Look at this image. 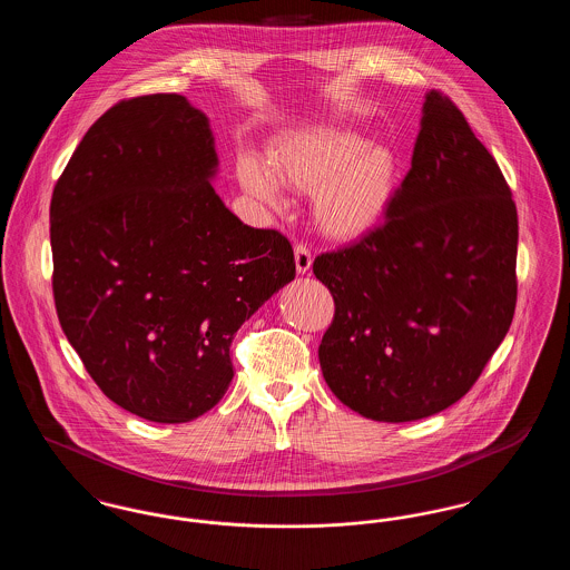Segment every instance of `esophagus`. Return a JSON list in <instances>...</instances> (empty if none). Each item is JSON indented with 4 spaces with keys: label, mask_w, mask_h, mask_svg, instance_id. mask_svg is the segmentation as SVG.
Returning a JSON list of instances; mask_svg holds the SVG:
<instances>
[{
    "label": "esophagus",
    "mask_w": 570,
    "mask_h": 570,
    "mask_svg": "<svg viewBox=\"0 0 570 570\" xmlns=\"http://www.w3.org/2000/svg\"><path fill=\"white\" fill-rule=\"evenodd\" d=\"M295 265L297 273H307L312 269V252L303 244L295 245Z\"/></svg>",
    "instance_id": "1"
}]
</instances>
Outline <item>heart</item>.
I'll list each match as a JSON object with an SVG mask.
<instances>
[{
    "mask_svg": "<svg viewBox=\"0 0 570 570\" xmlns=\"http://www.w3.org/2000/svg\"><path fill=\"white\" fill-rule=\"evenodd\" d=\"M245 190L272 203L279 186L314 196L312 216L335 242L372 233L386 216L397 188V160L382 145H367L348 130H312L291 136L269 154L267 168L245 164Z\"/></svg>",
    "mask_w": 570,
    "mask_h": 570,
    "instance_id": "1",
    "label": "heart"
}]
</instances>
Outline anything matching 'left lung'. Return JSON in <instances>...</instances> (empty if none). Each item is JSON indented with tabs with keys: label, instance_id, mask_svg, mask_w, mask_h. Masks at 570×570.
<instances>
[{
	"label": "left lung",
	"instance_id": "8db88e82",
	"mask_svg": "<svg viewBox=\"0 0 570 570\" xmlns=\"http://www.w3.org/2000/svg\"><path fill=\"white\" fill-rule=\"evenodd\" d=\"M517 235L500 166L453 100L430 91L384 222L314 261L335 301L318 348L335 397L384 423L461 400L513 323Z\"/></svg>",
	"mask_w": 570,
	"mask_h": 570
}]
</instances>
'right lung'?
I'll return each mask as SVG.
<instances>
[{"label": "right lung", "instance_id": "1", "mask_svg": "<svg viewBox=\"0 0 570 570\" xmlns=\"http://www.w3.org/2000/svg\"><path fill=\"white\" fill-rule=\"evenodd\" d=\"M205 112L179 94L110 107L51 198L57 318L117 406L188 423L224 397L239 326L295 279L291 242L217 196Z\"/></svg>", "mask_w": 570, "mask_h": 570}]
</instances>
